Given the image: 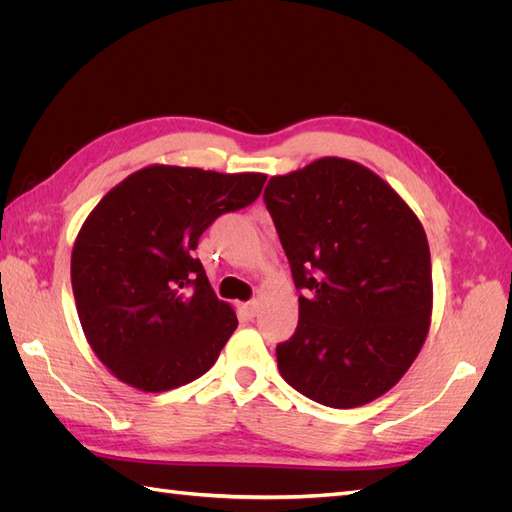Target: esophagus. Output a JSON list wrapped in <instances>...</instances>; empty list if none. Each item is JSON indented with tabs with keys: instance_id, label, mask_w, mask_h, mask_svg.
I'll use <instances>...</instances> for the list:
<instances>
[{
	"instance_id": "1",
	"label": "esophagus",
	"mask_w": 512,
	"mask_h": 512,
	"mask_svg": "<svg viewBox=\"0 0 512 512\" xmlns=\"http://www.w3.org/2000/svg\"><path fill=\"white\" fill-rule=\"evenodd\" d=\"M239 312L245 316V318H254L256 312H258V301H247V303H241L239 305Z\"/></svg>"
}]
</instances>
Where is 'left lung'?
Wrapping results in <instances>:
<instances>
[{"instance_id": "left-lung-1", "label": "left lung", "mask_w": 512, "mask_h": 512, "mask_svg": "<svg viewBox=\"0 0 512 512\" xmlns=\"http://www.w3.org/2000/svg\"><path fill=\"white\" fill-rule=\"evenodd\" d=\"M265 205L299 294L277 344L282 378L329 408L384 395L421 352L431 320L427 235L389 183L344 158L271 177Z\"/></svg>"}]
</instances>
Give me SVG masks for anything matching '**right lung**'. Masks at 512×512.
<instances>
[{"mask_svg":"<svg viewBox=\"0 0 512 512\" xmlns=\"http://www.w3.org/2000/svg\"><path fill=\"white\" fill-rule=\"evenodd\" d=\"M265 181L153 164L89 213L72 250V290L87 342L115 378L162 393L218 361L239 322L194 252L200 235L252 205Z\"/></svg>","mask_w":512,"mask_h":512,"instance_id":"1","label":"right lung"}]
</instances>
